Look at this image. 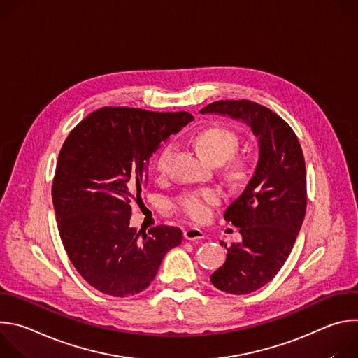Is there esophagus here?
I'll return each mask as SVG.
<instances>
[{"mask_svg":"<svg viewBox=\"0 0 358 358\" xmlns=\"http://www.w3.org/2000/svg\"><path fill=\"white\" fill-rule=\"evenodd\" d=\"M184 238L187 241H201V239L206 238V235H203V232L199 228L192 227V228H187L184 231Z\"/></svg>","mask_w":358,"mask_h":358,"instance_id":"obj_1","label":"esophagus"}]
</instances>
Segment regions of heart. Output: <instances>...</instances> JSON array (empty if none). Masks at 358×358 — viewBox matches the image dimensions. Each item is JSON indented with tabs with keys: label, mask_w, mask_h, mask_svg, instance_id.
<instances>
[{
	"label": "heart",
	"mask_w": 358,
	"mask_h": 358,
	"mask_svg": "<svg viewBox=\"0 0 358 358\" xmlns=\"http://www.w3.org/2000/svg\"><path fill=\"white\" fill-rule=\"evenodd\" d=\"M195 144L201 155L211 163L221 164L232 157L239 147V136L225 126H210L195 136ZM173 155V145L167 144L160 150L156 157V170L164 173ZM227 174L231 182L242 184L246 181L249 169L243 160H232L227 167ZM222 194L218 189L207 188L182 194L177 202V210L187 218L195 222H202L210 218L213 207L218 206Z\"/></svg>",
	"instance_id": "obj_1"
}]
</instances>
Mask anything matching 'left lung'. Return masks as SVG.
<instances>
[{
	"label": "left lung",
	"mask_w": 358,
	"mask_h": 358,
	"mask_svg": "<svg viewBox=\"0 0 358 358\" xmlns=\"http://www.w3.org/2000/svg\"><path fill=\"white\" fill-rule=\"evenodd\" d=\"M246 123L259 141V160L243 192L224 218L239 228L242 242L227 243L225 264L211 283L231 294H248L269 283L292 252L306 214V166L292 127L250 100H218L199 110Z\"/></svg>",
	"instance_id": "obj_1"
}]
</instances>
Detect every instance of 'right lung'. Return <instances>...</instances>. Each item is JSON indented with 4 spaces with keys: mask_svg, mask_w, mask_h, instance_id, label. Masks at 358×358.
I'll use <instances>...</instances> for the list:
<instances>
[{
    "mask_svg": "<svg viewBox=\"0 0 358 358\" xmlns=\"http://www.w3.org/2000/svg\"><path fill=\"white\" fill-rule=\"evenodd\" d=\"M192 120L188 112L101 108L66 137L52 182L58 229L75 269L99 292H143L181 243L174 227L131 228L130 201L147 185L152 152Z\"/></svg>",
    "mask_w": 358,
    "mask_h": 358,
    "instance_id": "obj_1",
    "label": "right lung"
}]
</instances>
